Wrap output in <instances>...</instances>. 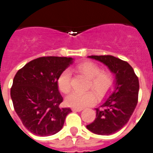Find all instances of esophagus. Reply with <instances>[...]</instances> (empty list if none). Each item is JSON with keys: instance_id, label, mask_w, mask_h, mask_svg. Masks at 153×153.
I'll use <instances>...</instances> for the list:
<instances>
[{"instance_id": "34e87169", "label": "esophagus", "mask_w": 153, "mask_h": 153, "mask_svg": "<svg viewBox=\"0 0 153 153\" xmlns=\"http://www.w3.org/2000/svg\"><path fill=\"white\" fill-rule=\"evenodd\" d=\"M72 110L74 111V112H81L82 109L81 108H72Z\"/></svg>"}]
</instances>
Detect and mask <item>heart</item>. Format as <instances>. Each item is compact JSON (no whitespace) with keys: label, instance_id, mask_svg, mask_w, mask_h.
I'll return each mask as SVG.
<instances>
[{"label":"heart","instance_id":"1","mask_svg":"<svg viewBox=\"0 0 153 153\" xmlns=\"http://www.w3.org/2000/svg\"><path fill=\"white\" fill-rule=\"evenodd\" d=\"M76 70L89 78L88 88H92L101 97L105 94L113 85V77L109 72L101 71L100 68L94 62L85 61L76 65ZM72 75L69 70L65 69L59 75L57 79L59 89L64 94L70 91ZM97 97L93 91L87 92H72L65 98V102L68 105L73 108H84L89 106L96 102Z\"/></svg>","mask_w":153,"mask_h":153}]
</instances>
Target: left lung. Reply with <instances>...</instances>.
Instances as JSON below:
<instances>
[{
    "label": "left lung",
    "mask_w": 153,
    "mask_h": 153,
    "mask_svg": "<svg viewBox=\"0 0 153 153\" xmlns=\"http://www.w3.org/2000/svg\"><path fill=\"white\" fill-rule=\"evenodd\" d=\"M105 64L115 75V86L96 109V118L87 128L98 135H110L129 121L138 102L139 80L129 63L113 56H89Z\"/></svg>",
    "instance_id": "8db88e82"
}]
</instances>
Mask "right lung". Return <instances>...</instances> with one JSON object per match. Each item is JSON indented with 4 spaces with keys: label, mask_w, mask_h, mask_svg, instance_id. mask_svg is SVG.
Listing matches in <instances>:
<instances>
[{
    "label": "right lung",
    "mask_w": 153,
    "mask_h": 153,
    "mask_svg": "<svg viewBox=\"0 0 153 153\" xmlns=\"http://www.w3.org/2000/svg\"><path fill=\"white\" fill-rule=\"evenodd\" d=\"M72 62L71 57H39L16 74L10 89L14 109L24 126L34 134H55L72 112L70 108L59 107L63 98L57 79Z\"/></svg>",
    "instance_id": "obj_1"
}]
</instances>
